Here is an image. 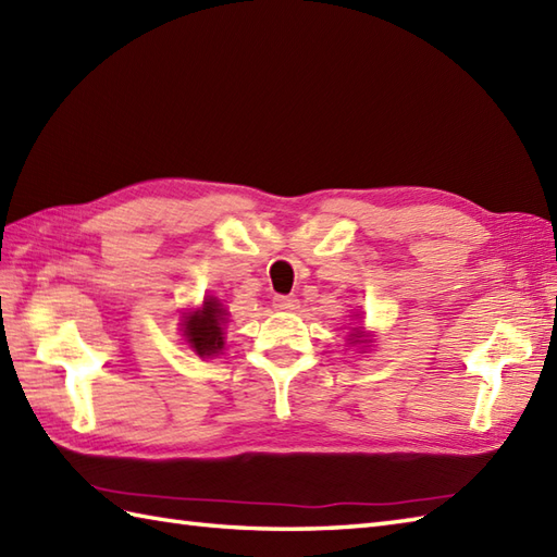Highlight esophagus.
<instances>
[{
  "label": "esophagus",
  "mask_w": 557,
  "mask_h": 557,
  "mask_svg": "<svg viewBox=\"0 0 557 557\" xmlns=\"http://www.w3.org/2000/svg\"><path fill=\"white\" fill-rule=\"evenodd\" d=\"M275 309L277 311H297L299 299L297 297H275Z\"/></svg>",
  "instance_id": "esophagus-1"
}]
</instances>
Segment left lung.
<instances>
[{"label": "left lung", "mask_w": 557, "mask_h": 557, "mask_svg": "<svg viewBox=\"0 0 557 557\" xmlns=\"http://www.w3.org/2000/svg\"><path fill=\"white\" fill-rule=\"evenodd\" d=\"M349 337H351V339H349V342H351V345H361V342H366V339H363V335H361V330H359V327H354V333H351Z\"/></svg>", "instance_id": "obj_1"}]
</instances>
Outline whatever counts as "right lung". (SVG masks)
Segmentation results:
<instances>
[{"instance_id": "1", "label": "right lung", "mask_w": 557, "mask_h": 557, "mask_svg": "<svg viewBox=\"0 0 557 557\" xmlns=\"http://www.w3.org/2000/svg\"><path fill=\"white\" fill-rule=\"evenodd\" d=\"M227 323V311L222 309V304L210 297L203 301L198 311H191L184 315V337L198 357H215L224 347V333L222 325Z\"/></svg>"}]
</instances>
